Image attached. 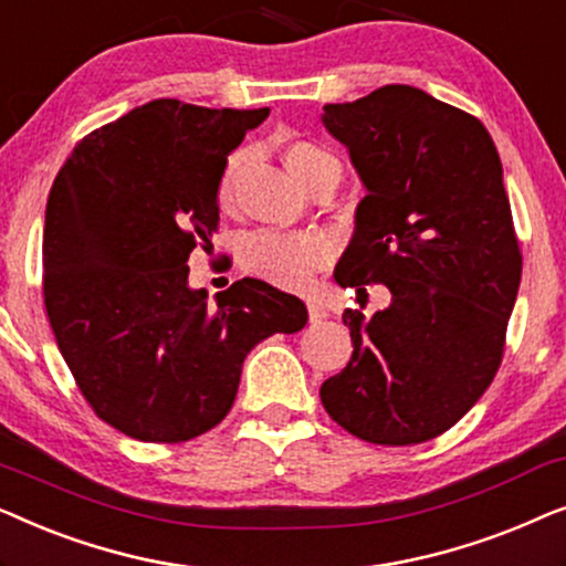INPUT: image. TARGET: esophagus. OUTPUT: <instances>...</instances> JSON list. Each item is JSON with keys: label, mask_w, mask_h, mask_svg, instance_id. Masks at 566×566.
<instances>
[{"label": "esophagus", "mask_w": 566, "mask_h": 566, "mask_svg": "<svg viewBox=\"0 0 566 566\" xmlns=\"http://www.w3.org/2000/svg\"><path fill=\"white\" fill-rule=\"evenodd\" d=\"M308 319L312 322H322V319H327V312H324V306H319L316 304V301H308Z\"/></svg>", "instance_id": "1"}]
</instances>
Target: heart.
<instances>
[{
	"label": "heart",
	"mask_w": 566,
	"mask_h": 566,
	"mask_svg": "<svg viewBox=\"0 0 566 566\" xmlns=\"http://www.w3.org/2000/svg\"><path fill=\"white\" fill-rule=\"evenodd\" d=\"M242 151L231 154L223 169L219 185V203L227 208L234 198V180L242 167ZM283 161L293 180L301 188L312 190L329 169H339L337 159L312 142H293L283 149ZM332 258V247L324 237L314 231H277L258 229L247 234L239 244V262L252 275L262 281L283 285V289H298L312 273L324 268Z\"/></svg>",
	"instance_id": "1"
}]
</instances>
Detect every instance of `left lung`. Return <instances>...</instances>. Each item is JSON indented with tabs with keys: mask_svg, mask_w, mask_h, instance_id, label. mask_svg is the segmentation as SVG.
<instances>
[{
	"mask_svg": "<svg viewBox=\"0 0 566 566\" xmlns=\"http://www.w3.org/2000/svg\"><path fill=\"white\" fill-rule=\"evenodd\" d=\"M322 123L368 190L335 281L391 293L374 316L345 308L353 358L322 405L368 443H424L476 405L505 350L523 258L500 154L482 120L409 84L324 105Z\"/></svg>",
	"mask_w": 566,
	"mask_h": 566,
	"instance_id": "left-lung-1",
	"label": "left lung"
}]
</instances>
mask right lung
Masks as SVG:
<instances>
[{
    "mask_svg": "<svg viewBox=\"0 0 566 566\" xmlns=\"http://www.w3.org/2000/svg\"><path fill=\"white\" fill-rule=\"evenodd\" d=\"M270 107L151 99L92 130L53 180L43 298L59 350L99 420L144 443L216 428L247 353L306 324L304 301L258 277L188 285V258L219 229L227 157Z\"/></svg>",
    "mask_w": 566,
    "mask_h": 566,
    "instance_id": "add662e5",
    "label": "right lung"
}]
</instances>
